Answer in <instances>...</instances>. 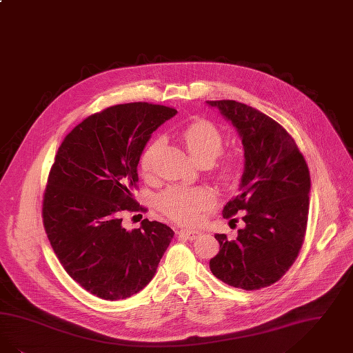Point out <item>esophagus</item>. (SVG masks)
Returning a JSON list of instances; mask_svg holds the SVG:
<instances>
[{
	"label": "esophagus",
	"instance_id": "1",
	"mask_svg": "<svg viewBox=\"0 0 353 353\" xmlns=\"http://www.w3.org/2000/svg\"><path fill=\"white\" fill-rule=\"evenodd\" d=\"M201 234H202V232L198 231V230H180V231H177L179 238L186 240L197 239Z\"/></svg>",
	"mask_w": 353,
	"mask_h": 353
}]
</instances>
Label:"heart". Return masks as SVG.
Segmentation results:
<instances>
[{"label": "heart", "mask_w": 353, "mask_h": 353, "mask_svg": "<svg viewBox=\"0 0 353 353\" xmlns=\"http://www.w3.org/2000/svg\"><path fill=\"white\" fill-rule=\"evenodd\" d=\"M188 152L197 161L212 163L223 150V135L219 128L206 119H197L180 131ZM157 143H151L141 157V168L150 173L154 167ZM238 160L232 155L223 156L215 168V174L221 180H231L238 172ZM214 202L212 190L206 188L170 186L159 198L157 205L163 214L180 225H193L199 219L201 212Z\"/></svg>", "instance_id": "1"}]
</instances>
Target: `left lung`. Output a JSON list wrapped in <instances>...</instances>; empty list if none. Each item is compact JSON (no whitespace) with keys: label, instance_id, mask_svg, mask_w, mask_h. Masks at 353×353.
<instances>
[{"label":"left lung","instance_id":"8db88e82","mask_svg":"<svg viewBox=\"0 0 353 353\" xmlns=\"http://www.w3.org/2000/svg\"><path fill=\"white\" fill-rule=\"evenodd\" d=\"M239 131L244 148L240 193L223 208L230 219L244 210L236 239L216 234L212 274L230 286L257 290L279 281L303 244L310 172L296 141L267 114L232 99L208 101ZM234 218L232 221H235Z\"/></svg>","mask_w":353,"mask_h":353}]
</instances>
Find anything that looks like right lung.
Listing matches in <instances>:
<instances>
[{
    "label": "right lung",
    "instance_id": "obj_1",
    "mask_svg": "<svg viewBox=\"0 0 353 353\" xmlns=\"http://www.w3.org/2000/svg\"><path fill=\"white\" fill-rule=\"evenodd\" d=\"M176 109L148 102L92 114L61 141L43 194V225L57 257L86 292L106 301L137 294L152 280L174 232L156 221L122 226L144 212L138 188L143 148Z\"/></svg>",
    "mask_w": 353,
    "mask_h": 353
}]
</instances>
